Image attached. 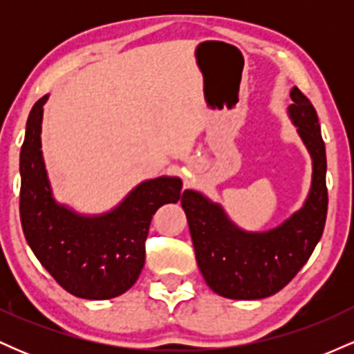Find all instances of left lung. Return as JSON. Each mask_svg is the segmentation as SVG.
<instances>
[{
	"label": "left lung",
	"mask_w": 354,
	"mask_h": 354,
	"mask_svg": "<svg viewBox=\"0 0 354 354\" xmlns=\"http://www.w3.org/2000/svg\"><path fill=\"white\" fill-rule=\"evenodd\" d=\"M288 106L298 135L311 154L313 176L306 201L273 230L245 231L200 191L185 189L196 263L211 290L230 299H261L278 293L310 259L326 223V149L311 101L293 88Z\"/></svg>",
	"instance_id": "left-lung-1"
}]
</instances>
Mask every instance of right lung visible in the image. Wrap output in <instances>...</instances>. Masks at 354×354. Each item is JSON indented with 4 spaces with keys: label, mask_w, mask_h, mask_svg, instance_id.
Segmentation results:
<instances>
[{
    "label": "right lung",
    "mask_w": 354,
    "mask_h": 354,
    "mask_svg": "<svg viewBox=\"0 0 354 354\" xmlns=\"http://www.w3.org/2000/svg\"><path fill=\"white\" fill-rule=\"evenodd\" d=\"M35 103L26 121L19 154V216L24 238L44 270L68 293L83 299L123 295L145 266V241L153 214L181 198L176 176L146 180L116 208L103 214H80L53 198L41 151L43 106Z\"/></svg>",
    "instance_id": "right-lung-1"
}]
</instances>
